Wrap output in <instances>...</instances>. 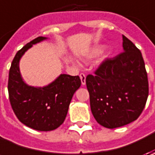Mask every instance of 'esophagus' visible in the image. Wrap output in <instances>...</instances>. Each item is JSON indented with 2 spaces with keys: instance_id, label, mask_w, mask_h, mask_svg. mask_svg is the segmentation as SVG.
<instances>
[{
  "instance_id": "obj_1",
  "label": "esophagus",
  "mask_w": 155,
  "mask_h": 155,
  "mask_svg": "<svg viewBox=\"0 0 155 155\" xmlns=\"http://www.w3.org/2000/svg\"><path fill=\"white\" fill-rule=\"evenodd\" d=\"M80 79L82 85H85V84H86V77H85V75L84 74V73H81L80 74Z\"/></svg>"
}]
</instances>
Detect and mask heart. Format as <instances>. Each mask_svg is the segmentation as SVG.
<instances>
[{"mask_svg":"<svg viewBox=\"0 0 155 155\" xmlns=\"http://www.w3.org/2000/svg\"><path fill=\"white\" fill-rule=\"evenodd\" d=\"M104 51V46H97L95 48H93L91 51H90V56L91 57H96L101 55L103 52Z\"/></svg>","mask_w":155,"mask_h":155,"instance_id":"heart-1","label":"heart"}]
</instances>
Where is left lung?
<instances>
[{
    "instance_id": "obj_1",
    "label": "left lung",
    "mask_w": 155,
    "mask_h": 155,
    "mask_svg": "<svg viewBox=\"0 0 155 155\" xmlns=\"http://www.w3.org/2000/svg\"><path fill=\"white\" fill-rule=\"evenodd\" d=\"M123 52L106 59L88 75L86 85L93 116L108 128L135 121L145 107L148 81L140 51L122 35Z\"/></svg>"
}]
</instances>
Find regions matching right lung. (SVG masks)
<instances>
[{"mask_svg":"<svg viewBox=\"0 0 155 155\" xmlns=\"http://www.w3.org/2000/svg\"><path fill=\"white\" fill-rule=\"evenodd\" d=\"M48 38L38 37L15 55L8 76L10 104L17 118L29 128L39 131H51L62 124L76 91L80 87L78 76L60 74L49 84L31 86L24 81L20 71V61L25 52Z\"/></svg>","mask_w":155,"mask_h":155,"instance_id":"add662e5","label":"right lung"}]
</instances>
